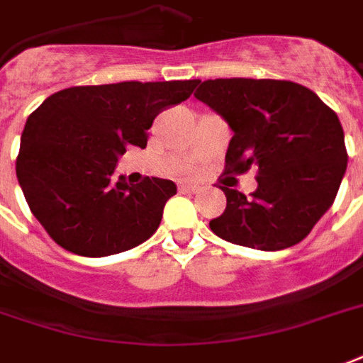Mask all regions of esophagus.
Here are the masks:
<instances>
[{"instance_id": "esophagus-1", "label": "esophagus", "mask_w": 363, "mask_h": 363, "mask_svg": "<svg viewBox=\"0 0 363 363\" xmlns=\"http://www.w3.org/2000/svg\"><path fill=\"white\" fill-rule=\"evenodd\" d=\"M179 191H182V193H197V191H199V185L182 184V185H179Z\"/></svg>"}]
</instances>
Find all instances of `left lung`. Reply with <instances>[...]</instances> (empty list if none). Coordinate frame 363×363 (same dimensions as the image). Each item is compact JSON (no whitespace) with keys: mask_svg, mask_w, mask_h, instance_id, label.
<instances>
[{"mask_svg":"<svg viewBox=\"0 0 363 363\" xmlns=\"http://www.w3.org/2000/svg\"><path fill=\"white\" fill-rule=\"evenodd\" d=\"M195 98L232 129L226 174L259 168L245 197L222 187L226 211L208 222L214 234L243 247L279 251L308 236L345 178V131L329 106L292 81L208 79Z\"/></svg>","mask_w":363,"mask_h":363,"instance_id":"8db88e82","label":"left lung"}]
</instances>
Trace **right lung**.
Here are the masks:
<instances>
[{
	"label": "right lung",
	"mask_w": 363,
	"mask_h": 363,
	"mask_svg": "<svg viewBox=\"0 0 363 363\" xmlns=\"http://www.w3.org/2000/svg\"><path fill=\"white\" fill-rule=\"evenodd\" d=\"M197 81L71 86L48 96L21 135L17 179L28 207L63 250L106 257L149 240L178 187L170 179L113 178L127 147H147V129Z\"/></svg>",
	"instance_id": "1"
}]
</instances>
